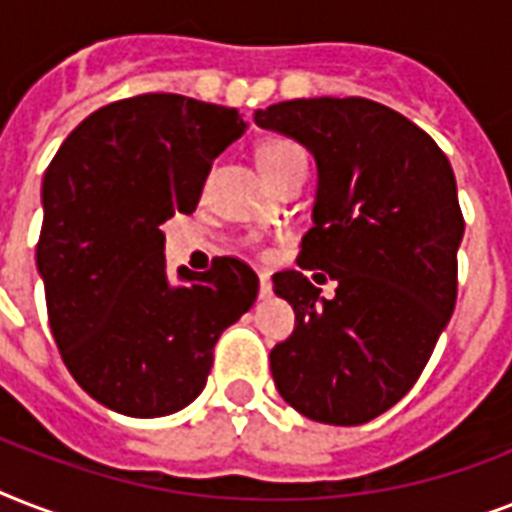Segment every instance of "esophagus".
<instances>
[{"instance_id":"esophagus-1","label":"esophagus","mask_w":512,"mask_h":512,"mask_svg":"<svg viewBox=\"0 0 512 512\" xmlns=\"http://www.w3.org/2000/svg\"><path fill=\"white\" fill-rule=\"evenodd\" d=\"M273 295V281H271V273L268 271H260V297H271Z\"/></svg>"}]
</instances>
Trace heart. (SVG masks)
<instances>
[{"instance_id":"heart-1","label":"heart","mask_w":512,"mask_h":512,"mask_svg":"<svg viewBox=\"0 0 512 512\" xmlns=\"http://www.w3.org/2000/svg\"><path fill=\"white\" fill-rule=\"evenodd\" d=\"M295 154H303L295 143H289V140H268L257 151V164H260V170H268V167H276V164Z\"/></svg>"}]
</instances>
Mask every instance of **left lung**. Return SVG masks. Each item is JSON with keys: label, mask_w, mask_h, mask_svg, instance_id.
I'll return each instance as SVG.
<instances>
[{"label": "left lung", "mask_w": 512, "mask_h": 512, "mask_svg": "<svg viewBox=\"0 0 512 512\" xmlns=\"http://www.w3.org/2000/svg\"><path fill=\"white\" fill-rule=\"evenodd\" d=\"M255 122L316 159L297 263L337 281L327 300L305 273H273L295 308V332L271 350L273 382L308 420L364 425L412 390L452 319L465 233L452 164L428 132L366 98L284 100Z\"/></svg>", "instance_id": "left-lung-1"}]
</instances>
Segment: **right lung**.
I'll return each mask as SVG.
<instances>
[{
    "label": "right lung",
    "instance_id": "right-lung-1",
    "mask_svg": "<svg viewBox=\"0 0 512 512\" xmlns=\"http://www.w3.org/2000/svg\"><path fill=\"white\" fill-rule=\"evenodd\" d=\"M247 130L236 108L148 92L98 108L42 180L36 268L63 364L127 417L180 412L207 385L212 348L255 305V271L220 257L172 281L159 225L191 215L212 162Z\"/></svg>",
    "mask_w": 512,
    "mask_h": 512
}]
</instances>
